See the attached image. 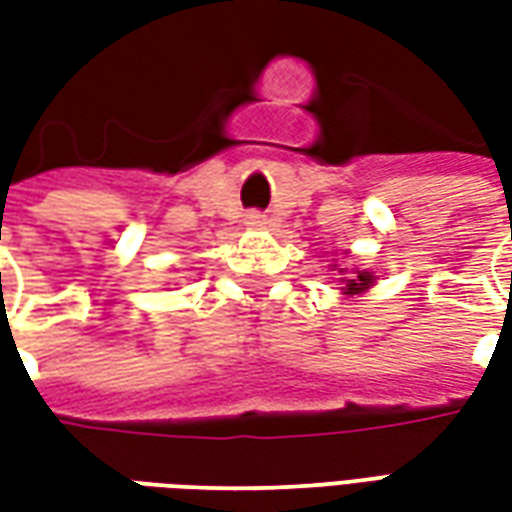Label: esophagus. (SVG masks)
<instances>
[{"mask_svg": "<svg viewBox=\"0 0 512 512\" xmlns=\"http://www.w3.org/2000/svg\"><path fill=\"white\" fill-rule=\"evenodd\" d=\"M246 224H255V227H263V224H266V213L249 211V213H246Z\"/></svg>", "mask_w": 512, "mask_h": 512, "instance_id": "34e87169", "label": "esophagus"}]
</instances>
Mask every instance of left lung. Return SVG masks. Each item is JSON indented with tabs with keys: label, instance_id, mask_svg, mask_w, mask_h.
Here are the masks:
<instances>
[{
	"label": "left lung",
	"instance_id": "left-lung-1",
	"mask_svg": "<svg viewBox=\"0 0 512 512\" xmlns=\"http://www.w3.org/2000/svg\"><path fill=\"white\" fill-rule=\"evenodd\" d=\"M367 285H373V274L370 271H356L354 279H345V293H362Z\"/></svg>",
	"mask_w": 512,
	"mask_h": 512
}]
</instances>
